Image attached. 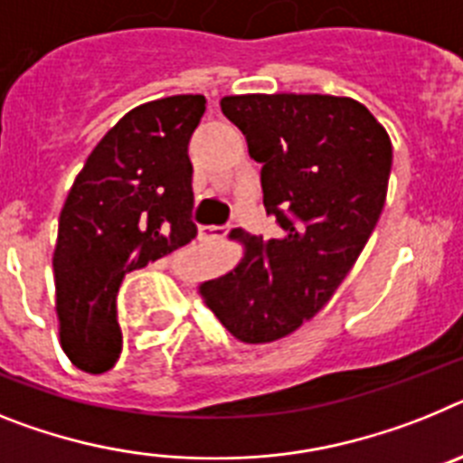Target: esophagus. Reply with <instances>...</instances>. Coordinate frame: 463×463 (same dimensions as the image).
I'll return each mask as SVG.
<instances>
[{"instance_id": "1", "label": "esophagus", "mask_w": 463, "mask_h": 463, "mask_svg": "<svg viewBox=\"0 0 463 463\" xmlns=\"http://www.w3.org/2000/svg\"><path fill=\"white\" fill-rule=\"evenodd\" d=\"M232 223L228 226H207V228H200V237H226L228 232L232 231Z\"/></svg>"}]
</instances>
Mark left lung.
<instances>
[{"label": "left lung", "instance_id": "1", "mask_svg": "<svg viewBox=\"0 0 463 463\" xmlns=\"http://www.w3.org/2000/svg\"><path fill=\"white\" fill-rule=\"evenodd\" d=\"M281 237L232 231L244 256L200 284L203 303L242 343H272L319 312L364 251L387 200L392 139L352 98L319 92L226 95Z\"/></svg>", "mask_w": 463, "mask_h": 463}]
</instances>
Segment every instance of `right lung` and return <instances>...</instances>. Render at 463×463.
Returning a JSON list of instances; mask_svg holds the SVG:
<instances>
[{
    "mask_svg": "<svg viewBox=\"0 0 463 463\" xmlns=\"http://www.w3.org/2000/svg\"><path fill=\"white\" fill-rule=\"evenodd\" d=\"M204 104L203 95H172L128 111L92 148L64 200L55 315L62 352L83 373H107L118 359L123 277L198 235L188 142Z\"/></svg>",
    "mask_w": 463,
    "mask_h": 463,
    "instance_id": "add662e5",
    "label": "right lung"
}]
</instances>
